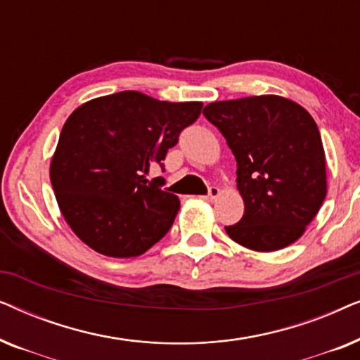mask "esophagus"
I'll list each match as a JSON object with an SVG mask.
<instances>
[{
    "label": "esophagus",
    "mask_w": 360,
    "mask_h": 360,
    "mask_svg": "<svg viewBox=\"0 0 360 360\" xmlns=\"http://www.w3.org/2000/svg\"><path fill=\"white\" fill-rule=\"evenodd\" d=\"M219 193H221V191H219L218 186H210V193L206 196H201V200H205V201H208V203H211V201H214L216 198H218Z\"/></svg>",
    "instance_id": "esophagus-1"
}]
</instances>
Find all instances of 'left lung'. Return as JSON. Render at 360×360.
I'll use <instances>...</instances> for the list:
<instances>
[{
  "instance_id": "obj_1",
  "label": "left lung",
  "mask_w": 360,
  "mask_h": 360,
  "mask_svg": "<svg viewBox=\"0 0 360 360\" xmlns=\"http://www.w3.org/2000/svg\"><path fill=\"white\" fill-rule=\"evenodd\" d=\"M203 115L238 162L244 216L226 226L229 238L257 252L298 240L328 191L326 157L311 115L278 95L214 101Z\"/></svg>"
}]
</instances>
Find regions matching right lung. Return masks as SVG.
Wrapping results in <instances>:
<instances>
[{
	"label": "right lung",
	"instance_id": "add662e5",
	"mask_svg": "<svg viewBox=\"0 0 360 360\" xmlns=\"http://www.w3.org/2000/svg\"><path fill=\"white\" fill-rule=\"evenodd\" d=\"M201 108V101L120 91L83 103L68 116L51 160V181L63 218L82 243L108 257L127 259L169 233L179 196L146 175L198 120Z\"/></svg>",
	"mask_w": 360,
	"mask_h": 360
}]
</instances>
